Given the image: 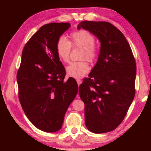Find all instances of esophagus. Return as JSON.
I'll return each instance as SVG.
<instances>
[{
    "instance_id": "1",
    "label": "esophagus",
    "mask_w": 151,
    "mask_h": 151,
    "mask_svg": "<svg viewBox=\"0 0 151 151\" xmlns=\"http://www.w3.org/2000/svg\"><path fill=\"white\" fill-rule=\"evenodd\" d=\"M76 82H77V84H78V86L81 84V79H79V78L76 79ZM77 97L78 98V94H77Z\"/></svg>"
}]
</instances>
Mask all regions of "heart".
Segmentation results:
<instances>
[{
    "instance_id": "1",
    "label": "heart",
    "mask_w": 151,
    "mask_h": 151,
    "mask_svg": "<svg viewBox=\"0 0 151 151\" xmlns=\"http://www.w3.org/2000/svg\"><path fill=\"white\" fill-rule=\"evenodd\" d=\"M70 40L65 37H60L56 42L55 48L58 57L63 63H68L70 55L73 48H81V59H86L90 63L97 60L100 54L99 48L95 44V37L88 30L85 29L75 30L70 33ZM90 69L88 63L86 60L71 63L66 68L68 75L74 78H81L85 76Z\"/></svg>"
}]
</instances>
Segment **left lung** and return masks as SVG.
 <instances>
[{"label": "left lung", "mask_w": 151, "mask_h": 151, "mask_svg": "<svg viewBox=\"0 0 151 151\" xmlns=\"http://www.w3.org/2000/svg\"><path fill=\"white\" fill-rule=\"evenodd\" d=\"M101 42L96 65L79 86L87 129L94 133L113 131L123 121L135 95L136 62L123 34L109 22L82 21Z\"/></svg>", "instance_id": "1"}]
</instances>
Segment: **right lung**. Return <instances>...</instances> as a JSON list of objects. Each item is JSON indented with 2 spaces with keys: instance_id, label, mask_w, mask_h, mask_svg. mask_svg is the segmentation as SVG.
Wrapping results in <instances>:
<instances>
[{
  "instance_id": "right-lung-1",
  "label": "right lung",
  "mask_w": 151,
  "mask_h": 151,
  "mask_svg": "<svg viewBox=\"0 0 151 151\" xmlns=\"http://www.w3.org/2000/svg\"><path fill=\"white\" fill-rule=\"evenodd\" d=\"M70 26L52 22L40 27L24 45L17 71L22 108L29 121L45 132L61 129L66 110L78 93L75 79L64 82L65 68L55 48L57 39Z\"/></svg>"
}]
</instances>
